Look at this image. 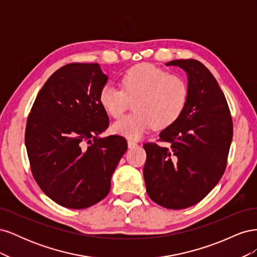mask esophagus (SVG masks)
Listing matches in <instances>:
<instances>
[{
	"instance_id": "34e87169",
	"label": "esophagus",
	"mask_w": 257,
	"mask_h": 257,
	"mask_svg": "<svg viewBox=\"0 0 257 257\" xmlns=\"http://www.w3.org/2000/svg\"><path fill=\"white\" fill-rule=\"evenodd\" d=\"M127 147L130 148V149H134V148L138 147V145L135 143V142H132V141H128L127 142Z\"/></svg>"
}]
</instances>
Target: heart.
I'll list each match as a JSON object with an SVG mask.
<instances>
[{"instance_id":"1","label":"heart","mask_w":257,"mask_h":257,"mask_svg":"<svg viewBox=\"0 0 257 257\" xmlns=\"http://www.w3.org/2000/svg\"><path fill=\"white\" fill-rule=\"evenodd\" d=\"M123 89L106 83L98 100L112 118H119L135 99L136 110L112 124L115 134L139 139L151 127L165 128L182 114L189 98L188 83L181 77L169 75L164 69L143 63L130 68L122 78Z\"/></svg>"}]
</instances>
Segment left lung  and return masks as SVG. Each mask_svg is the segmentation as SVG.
Segmentation results:
<instances>
[{
    "mask_svg": "<svg viewBox=\"0 0 257 257\" xmlns=\"http://www.w3.org/2000/svg\"><path fill=\"white\" fill-rule=\"evenodd\" d=\"M166 65L186 73L189 98L180 118L160 133V141L168 146L144 145V179L154 203L184 209L199 203L220 181L232 139V121L224 93L203 63L189 59Z\"/></svg>",
    "mask_w": 257,
    "mask_h": 257,
    "instance_id": "left-lung-1",
    "label": "left lung"
}]
</instances>
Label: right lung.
<instances>
[{
	"mask_svg": "<svg viewBox=\"0 0 257 257\" xmlns=\"http://www.w3.org/2000/svg\"><path fill=\"white\" fill-rule=\"evenodd\" d=\"M108 80L97 63H71L54 72L29 114L26 147L33 177L60 206L84 209L105 198L127 149L109 125L98 94Z\"/></svg>",
	"mask_w": 257,
	"mask_h": 257,
	"instance_id": "add662e5",
	"label": "right lung"
}]
</instances>
